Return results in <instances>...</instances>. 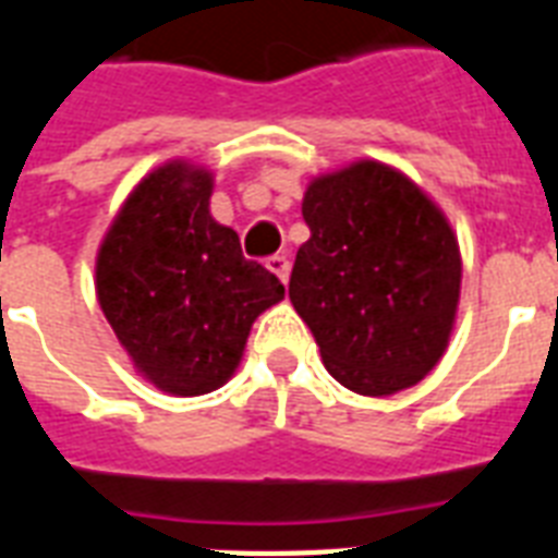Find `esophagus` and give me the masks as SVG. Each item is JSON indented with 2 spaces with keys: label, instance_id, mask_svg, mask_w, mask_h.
I'll return each mask as SVG.
<instances>
[{
  "label": "esophagus",
  "instance_id": "esophagus-1",
  "mask_svg": "<svg viewBox=\"0 0 558 558\" xmlns=\"http://www.w3.org/2000/svg\"><path fill=\"white\" fill-rule=\"evenodd\" d=\"M266 266H269V271H275V275H278L280 283H287L289 269H292V263H289L287 254H275V257H269V260H266Z\"/></svg>",
  "mask_w": 558,
  "mask_h": 558
}]
</instances>
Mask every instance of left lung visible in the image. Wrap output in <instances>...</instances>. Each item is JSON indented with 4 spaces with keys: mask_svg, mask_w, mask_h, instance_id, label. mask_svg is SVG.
Returning a JSON list of instances; mask_svg holds the SVG:
<instances>
[{
    "mask_svg": "<svg viewBox=\"0 0 558 558\" xmlns=\"http://www.w3.org/2000/svg\"><path fill=\"white\" fill-rule=\"evenodd\" d=\"M306 240L289 301L324 367L362 397H390L432 373L460 304L458 234L437 202L385 161L356 159L306 185Z\"/></svg>",
    "mask_w": 558,
    "mask_h": 558,
    "instance_id": "left-lung-1",
    "label": "left lung"
}]
</instances>
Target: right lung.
Wrapping results in <instances>:
<instances>
[{"label":"right lung","mask_w":558,"mask_h":558,"mask_svg":"<svg viewBox=\"0 0 558 558\" xmlns=\"http://www.w3.org/2000/svg\"><path fill=\"white\" fill-rule=\"evenodd\" d=\"M210 193L208 168L165 161L130 191L95 257L109 327L135 373L170 397L222 388L257 315L283 301V283L210 217Z\"/></svg>","instance_id":"1"}]
</instances>
